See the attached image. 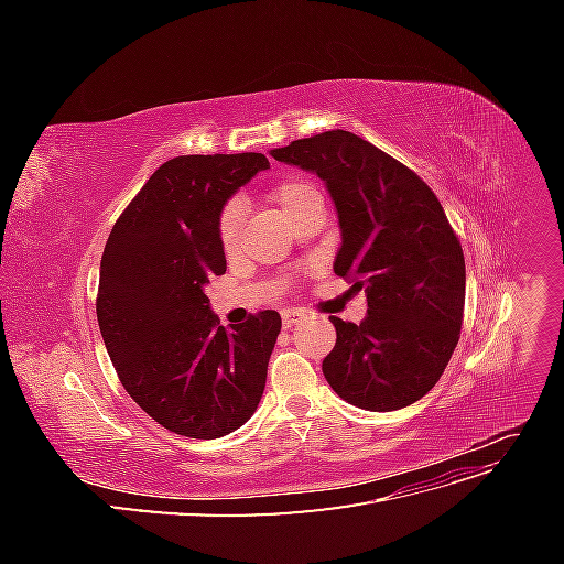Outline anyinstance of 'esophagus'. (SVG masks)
Returning <instances> with one entry per match:
<instances>
[{
    "instance_id": "34e87169",
    "label": "esophagus",
    "mask_w": 564,
    "mask_h": 564,
    "mask_svg": "<svg viewBox=\"0 0 564 564\" xmlns=\"http://www.w3.org/2000/svg\"><path fill=\"white\" fill-rule=\"evenodd\" d=\"M303 317H305V315H303L301 311H284V313H282V324H284V329H292L294 324H299Z\"/></svg>"
}]
</instances>
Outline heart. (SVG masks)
Masks as SVG:
<instances>
[{
    "instance_id": "1",
    "label": "heart",
    "mask_w": 564,
    "mask_h": 564,
    "mask_svg": "<svg viewBox=\"0 0 564 564\" xmlns=\"http://www.w3.org/2000/svg\"><path fill=\"white\" fill-rule=\"evenodd\" d=\"M268 199L284 214L289 224H296L299 216H303L308 209L319 207L322 204L317 187L308 181H299V178H289V181L272 185L268 191ZM242 224H245L242 204L228 202L226 207L220 209L218 220H216L218 242H220V247H224V251L232 253L237 249V245H240Z\"/></svg>"
}]
</instances>
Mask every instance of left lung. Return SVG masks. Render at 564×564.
I'll use <instances>...</instances> for the list:
<instances>
[{
  "label": "left lung",
  "mask_w": 564,
  "mask_h": 564,
  "mask_svg": "<svg viewBox=\"0 0 564 564\" xmlns=\"http://www.w3.org/2000/svg\"><path fill=\"white\" fill-rule=\"evenodd\" d=\"M270 155L327 183L340 226L334 272L367 294L360 324L329 317L336 346L322 360L324 379L369 412L414 404L440 381L464 322V249L440 199L412 169L344 129Z\"/></svg>",
  "instance_id": "obj_1"
}]
</instances>
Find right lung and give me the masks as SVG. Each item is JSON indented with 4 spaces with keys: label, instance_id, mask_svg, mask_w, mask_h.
<instances>
[{
    "label": "right lung",
    "instance_id": "add662e5",
    "mask_svg": "<svg viewBox=\"0 0 564 564\" xmlns=\"http://www.w3.org/2000/svg\"><path fill=\"white\" fill-rule=\"evenodd\" d=\"M268 166L261 152L169 160L106 242L96 299L100 336L131 400L176 435L224 437L261 402L282 319L263 311L228 332L204 284L226 272L220 209Z\"/></svg>",
    "mask_w": 564,
    "mask_h": 564
}]
</instances>
